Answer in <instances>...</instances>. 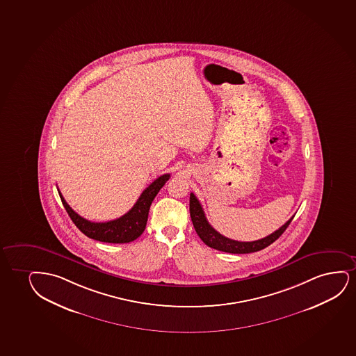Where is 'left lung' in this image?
Masks as SVG:
<instances>
[{"mask_svg": "<svg viewBox=\"0 0 356 356\" xmlns=\"http://www.w3.org/2000/svg\"><path fill=\"white\" fill-rule=\"evenodd\" d=\"M190 216H191L195 231L197 232L200 238L202 239L203 243L207 244L208 247L216 250L231 252V254H249V252H259L261 249H265L280 238L293 219V216L282 227L275 231L273 234H268L265 238L257 239L252 242H238L234 239L227 238L225 236L219 234L216 229H213L212 225L208 222L206 214L203 212L201 203L193 193L190 194Z\"/></svg>", "mask_w": 356, "mask_h": 356, "instance_id": "8db88e82", "label": "left lung"}]
</instances>
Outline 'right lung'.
Here are the masks:
<instances>
[{
  "label": "right lung",
  "mask_w": 356,
  "mask_h": 356,
  "mask_svg": "<svg viewBox=\"0 0 356 356\" xmlns=\"http://www.w3.org/2000/svg\"><path fill=\"white\" fill-rule=\"evenodd\" d=\"M170 177H171L170 173H167L159 177L158 179L154 180L153 183L144 190L140 198L137 200V202L135 203V206L131 208L127 214L118 218L115 220L106 221V222L86 220L68 206L60 191L59 195L63 201V207L66 209L70 218L72 219L74 225L89 238L106 242V243H129L138 238L140 234H143L152 202L167 180L170 179Z\"/></svg>",
  "instance_id": "right-lung-1"
}]
</instances>
